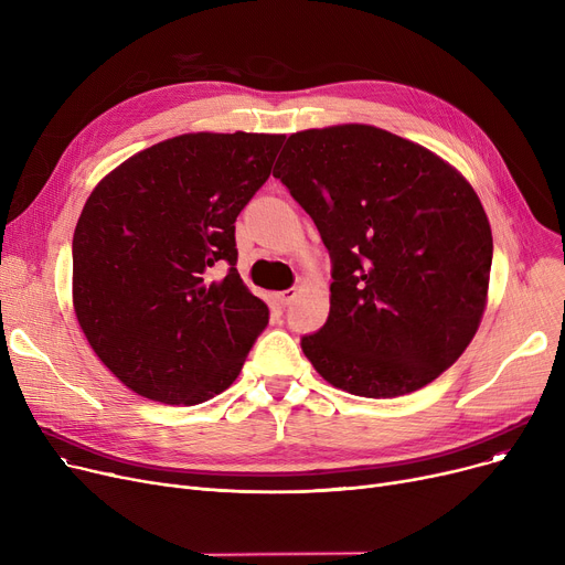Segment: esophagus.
I'll use <instances>...</instances> for the list:
<instances>
[{"label": "esophagus", "instance_id": "obj_1", "mask_svg": "<svg viewBox=\"0 0 565 565\" xmlns=\"http://www.w3.org/2000/svg\"><path fill=\"white\" fill-rule=\"evenodd\" d=\"M295 295H298V290H295V288H288V290H281V292L277 295V300H279V305H281V307H288V305L295 300Z\"/></svg>", "mask_w": 565, "mask_h": 565}]
</instances>
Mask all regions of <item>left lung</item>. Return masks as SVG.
<instances>
[{"instance_id":"8db88e82","label":"left lung","mask_w":565,"mask_h":565,"mask_svg":"<svg viewBox=\"0 0 565 565\" xmlns=\"http://www.w3.org/2000/svg\"><path fill=\"white\" fill-rule=\"evenodd\" d=\"M275 178L332 258L330 316L302 337L313 369L364 398L412 394L477 334L492 231L481 199L428 148L362 124L288 137Z\"/></svg>"}]
</instances>
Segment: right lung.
Wrapping results in <instances>:
<instances>
[{
  "label": "right lung",
  "mask_w": 565,
  "mask_h": 565,
  "mask_svg": "<svg viewBox=\"0 0 565 565\" xmlns=\"http://www.w3.org/2000/svg\"><path fill=\"white\" fill-rule=\"evenodd\" d=\"M284 135L190 132L118 164L73 235V307L100 362L135 394L196 405L228 390L265 302L235 270V217ZM226 262L230 273L210 270Z\"/></svg>",
  "instance_id": "obj_1"
}]
</instances>
